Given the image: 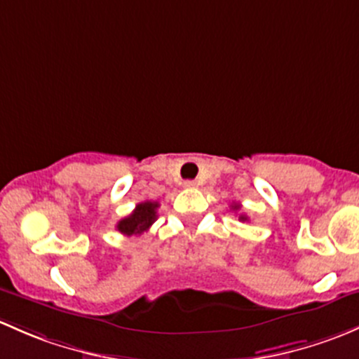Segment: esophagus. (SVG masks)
<instances>
[{
	"instance_id": "34e87169",
	"label": "esophagus",
	"mask_w": 359,
	"mask_h": 359,
	"mask_svg": "<svg viewBox=\"0 0 359 359\" xmlns=\"http://www.w3.org/2000/svg\"><path fill=\"white\" fill-rule=\"evenodd\" d=\"M184 188H197V181H191V180H188V181H184V184H183Z\"/></svg>"
}]
</instances>
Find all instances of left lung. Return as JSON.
Returning a JSON list of instances; mask_svg holds the SVG:
<instances>
[{
	"label": "left lung",
	"instance_id": "8db88e82",
	"mask_svg": "<svg viewBox=\"0 0 359 359\" xmlns=\"http://www.w3.org/2000/svg\"><path fill=\"white\" fill-rule=\"evenodd\" d=\"M231 209H233V210H238V209H240V204H233V205H231ZM238 221H242V223H243V221H249V217H247L245 214H240V216H238Z\"/></svg>",
	"mask_w": 359,
	"mask_h": 359
}]
</instances>
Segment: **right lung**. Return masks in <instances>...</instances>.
Here are the masks:
<instances>
[{
	"instance_id": "obj_1",
	"label": "right lung",
	"mask_w": 359,
	"mask_h": 359,
	"mask_svg": "<svg viewBox=\"0 0 359 359\" xmlns=\"http://www.w3.org/2000/svg\"><path fill=\"white\" fill-rule=\"evenodd\" d=\"M157 209L158 202H142V204L136 205V209L129 214L128 217L121 219L117 223V230L123 235H140L143 231L149 230L154 224V221L157 219Z\"/></svg>"
}]
</instances>
